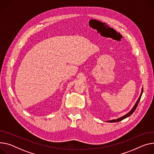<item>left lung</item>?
I'll return each instance as SVG.
<instances>
[{"label": "left lung", "mask_w": 154, "mask_h": 154, "mask_svg": "<svg viewBox=\"0 0 154 154\" xmlns=\"http://www.w3.org/2000/svg\"><path fill=\"white\" fill-rule=\"evenodd\" d=\"M142 92H143V88H142V91H141V94H140V95L139 99L137 100V102L136 103V104L134 105V107H133V108H132V109L128 112V113H127V114L125 115V116H122V117H121V118H118V119H112V120H110V121H107V122H119V121H122V120H123L124 119H125V118H126L130 116L133 113V112H134V111L136 110V108H137V105H138V104H139V101H140V98H141V96H142Z\"/></svg>", "instance_id": "1"}]
</instances>
